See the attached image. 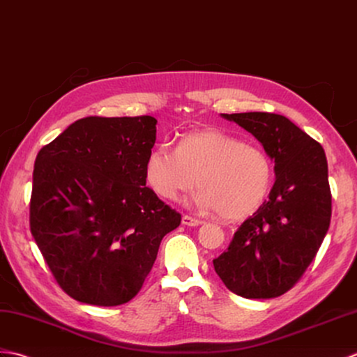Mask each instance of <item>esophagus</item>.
Returning a JSON list of instances; mask_svg holds the SVG:
<instances>
[{
  "mask_svg": "<svg viewBox=\"0 0 357 357\" xmlns=\"http://www.w3.org/2000/svg\"><path fill=\"white\" fill-rule=\"evenodd\" d=\"M181 223H183L185 226H200V225H203V220H199V218L191 217V215H183L181 217Z\"/></svg>",
  "mask_w": 357,
  "mask_h": 357,
  "instance_id": "obj_1",
  "label": "esophagus"
}]
</instances>
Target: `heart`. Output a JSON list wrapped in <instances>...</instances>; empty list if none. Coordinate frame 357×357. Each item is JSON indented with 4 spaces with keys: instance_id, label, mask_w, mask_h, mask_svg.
Returning <instances> with one entry per match:
<instances>
[{
    "instance_id": "1",
    "label": "heart",
    "mask_w": 357,
    "mask_h": 357,
    "mask_svg": "<svg viewBox=\"0 0 357 357\" xmlns=\"http://www.w3.org/2000/svg\"><path fill=\"white\" fill-rule=\"evenodd\" d=\"M145 176L166 200H178L199 183L197 203L202 208L215 209L225 220H241L266 202L273 165L259 145L211 128L185 134L177 148L155 145L148 153Z\"/></svg>"
}]
</instances>
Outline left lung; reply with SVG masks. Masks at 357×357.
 <instances>
[{"label":"left lung","instance_id":"8db88e82","mask_svg":"<svg viewBox=\"0 0 357 357\" xmlns=\"http://www.w3.org/2000/svg\"><path fill=\"white\" fill-rule=\"evenodd\" d=\"M253 134L275 160L268 200L236 229L212 261L235 295L268 299L289 291L318 253L331 218L324 148L287 117L275 113L221 114Z\"/></svg>","mask_w":357,"mask_h":357}]
</instances>
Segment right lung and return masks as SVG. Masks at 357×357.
<instances>
[{
  "instance_id": "right-lung-1",
  "label": "right lung",
  "mask_w": 357,
  "mask_h": 357,
  "mask_svg": "<svg viewBox=\"0 0 357 357\" xmlns=\"http://www.w3.org/2000/svg\"><path fill=\"white\" fill-rule=\"evenodd\" d=\"M151 116L79 119L41 148L30 232L59 287L79 303H128L181 215L146 186Z\"/></svg>"
}]
</instances>
